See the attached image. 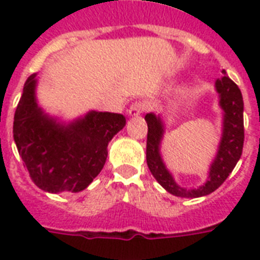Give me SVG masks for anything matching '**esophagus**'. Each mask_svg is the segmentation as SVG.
I'll use <instances>...</instances> for the list:
<instances>
[{
	"instance_id": "1",
	"label": "esophagus",
	"mask_w": 260,
	"mask_h": 260,
	"mask_svg": "<svg viewBox=\"0 0 260 260\" xmlns=\"http://www.w3.org/2000/svg\"><path fill=\"white\" fill-rule=\"evenodd\" d=\"M144 110H146V104L142 101H136L128 109V114H129L131 117H138L139 114H142Z\"/></svg>"
}]
</instances>
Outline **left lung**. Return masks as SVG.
<instances>
[{
  "instance_id": "obj_1",
  "label": "left lung",
  "mask_w": 260,
  "mask_h": 260,
  "mask_svg": "<svg viewBox=\"0 0 260 260\" xmlns=\"http://www.w3.org/2000/svg\"><path fill=\"white\" fill-rule=\"evenodd\" d=\"M218 94V105L222 110V132L218 143L216 156L210 163L208 178L201 186L196 189H186L175 182L173 174L169 171L162 154L160 144L165 136V122L160 116L147 113L146 121L148 125L147 134V165L154 178L173 196L183 198H198L213 193L222 185L228 175L239 162L243 152L244 143V121H243L242 91L238 85L224 75L214 83Z\"/></svg>"
}]
</instances>
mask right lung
Masks as SVG:
<instances>
[{
  "mask_svg": "<svg viewBox=\"0 0 260 260\" xmlns=\"http://www.w3.org/2000/svg\"><path fill=\"white\" fill-rule=\"evenodd\" d=\"M36 86L38 74L29 75L14 113L18 154L30 179L44 191H82L101 173L108 144L125 126V117L90 110L73 121H62L39 105Z\"/></svg>",
  "mask_w": 260,
  "mask_h": 260,
  "instance_id": "1",
  "label": "right lung"
}]
</instances>
